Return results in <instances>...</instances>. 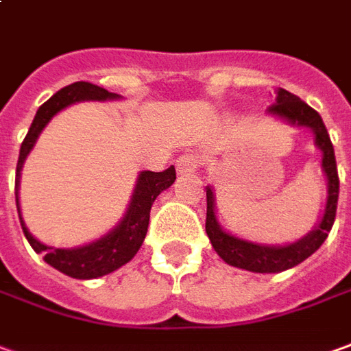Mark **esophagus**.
Masks as SVG:
<instances>
[{
	"mask_svg": "<svg viewBox=\"0 0 351 351\" xmlns=\"http://www.w3.org/2000/svg\"><path fill=\"white\" fill-rule=\"evenodd\" d=\"M176 168H178L180 176H189L199 168V158L195 154H183L176 160Z\"/></svg>",
	"mask_w": 351,
	"mask_h": 351,
	"instance_id": "34e87169",
	"label": "esophagus"
}]
</instances>
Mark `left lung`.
<instances>
[{
	"mask_svg": "<svg viewBox=\"0 0 351 351\" xmlns=\"http://www.w3.org/2000/svg\"><path fill=\"white\" fill-rule=\"evenodd\" d=\"M269 114L298 128H309L313 132L315 145L319 151L323 152L321 168L327 176V204L315 229H311L300 241L285 246L258 245V243L239 239L221 229V226L217 223L214 191L212 187H206V235L214 250L229 265L254 273H279L308 260L309 256L325 243V239L330 233L338 204V170L335 147L330 143L327 128L323 124V118L319 116L317 110H313L300 97L292 95L291 91L279 89L275 105L269 106Z\"/></svg>",
	"mask_w": 351,
	"mask_h": 351,
	"instance_id": "1",
	"label": "left lung"
}]
</instances>
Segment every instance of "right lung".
I'll return each instance as SVG.
<instances>
[{
	"label": "right lung",
	"mask_w": 351,
	"mask_h": 351,
	"mask_svg": "<svg viewBox=\"0 0 351 351\" xmlns=\"http://www.w3.org/2000/svg\"><path fill=\"white\" fill-rule=\"evenodd\" d=\"M110 99H120V95L110 93V91L99 88V86H93L89 82H76V84H70L66 88L59 89L53 97L47 99L38 108L32 125L24 137L23 145H21L19 162H16L14 199H16V210H19L24 237L36 252L43 254V260L49 263L51 267H55L60 273L74 277V279H97V277L116 271L118 267H122L130 262L143 245L147 227H149V217H151L152 202L162 191L168 189L176 181V168L173 166L164 171H141L124 217L106 235L86 246L53 248V246L43 245L36 237H32L28 227L24 226L21 204H19L21 170H23V164L28 156V152L34 149L36 139L40 137L43 128L49 124L51 118L60 112L62 108L80 103V101H110Z\"/></svg>",
	"instance_id": "obj_1"
}]
</instances>
